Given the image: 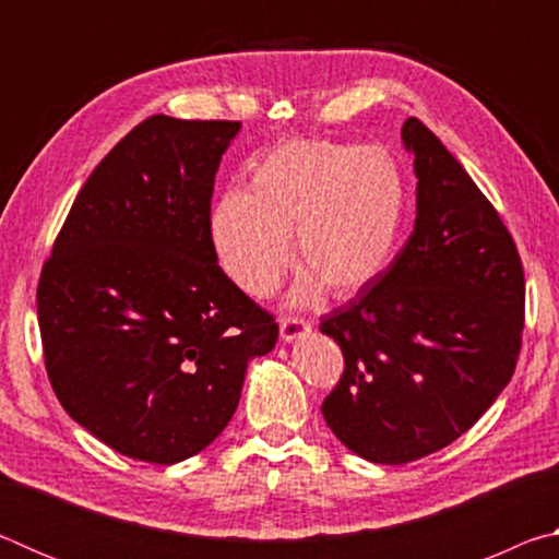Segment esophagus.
I'll return each mask as SVG.
<instances>
[{
  "instance_id": "1",
  "label": "esophagus",
  "mask_w": 559,
  "mask_h": 559,
  "mask_svg": "<svg viewBox=\"0 0 559 559\" xmlns=\"http://www.w3.org/2000/svg\"><path fill=\"white\" fill-rule=\"evenodd\" d=\"M278 325H281V337L286 340V343H293V340H298L306 333H310V323H308V320H302V318L283 316Z\"/></svg>"
}]
</instances>
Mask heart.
<instances>
[{
	"label": "heart",
	"instance_id": "heart-1",
	"mask_svg": "<svg viewBox=\"0 0 559 559\" xmlns=\"http://www.w3.org/2000/svg\"><path fill=\"white\" fill-rule=\"evenodd\" d=\"M406 210L396 159L380 147L335 140H290L253 167L249 192L214 204L210 239L236 286L269 298L290 266V241L308 269L298 296L328 288L349 298L382 276L394 257Z\"/></svg>",
	"mask_w": 559,
	"mask_h": 559
}]
</instances>
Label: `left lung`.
<instances>
[{
  "instance_id": "8db88e82",
  "label": "left lung",
  "mask_w": 559,
  "mask_h": 559,
  "mask_svg": "<svg viewBox=\"0 0 559 559\" xmlns=\"http://www.w3.org/2000/svg\"><path fill=\"white\" fill-rule=\"evenodd\" d=\"M414 231L372 286L320 320L345 370L325 396L335 437L374 463L449 447L515 372L525 325L518 246L488 197L419 118Z\"/></svg>"
}]
</instances>
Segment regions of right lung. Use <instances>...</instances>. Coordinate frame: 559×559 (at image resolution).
<instances>
[{
  "label": "right lung",
  "mask_w": 559,
  "mask_h": 559,
  "mask_svg": "<svg viewBox=\"0 0 559 559\" xmlns=\"http://www.w3.org/2000/svg\"><path fill=\"white\" fill-rule=\"evenodd\" d=\"M239 120L150 116L93 169L44 261V365L71 419L122 456L185 461L219 437L246 365L278 340L210 239Z\"/></svg>",
  "instance_id": "obj_1"
}]
</instances>
